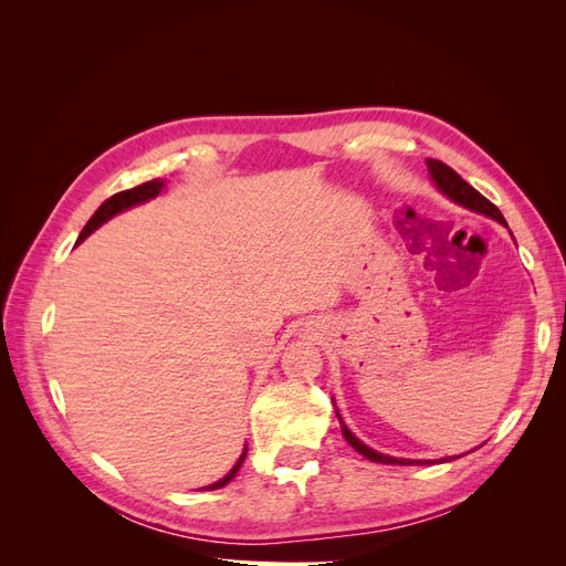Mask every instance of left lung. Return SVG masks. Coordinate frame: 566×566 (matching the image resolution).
<instances>
[{"label": "left lung", "instance_id": "8db88e82", "mask_svg": "<svg viewBox=\"0 0 566 566\" xmlns=\"http://www.w3.org/2000/svg\"><path fill=\"white\" fill-rule=\"evenodd\" d=\"M427 169H430V179H432V184L439 188V193L447 196L451 202L460 205V208H465V210H472V212H476V214L491 217V219L499 221V224L507 227V221L503 219L501 210L495 208L493 202H489L482 193H479L476 188H472L458 172H453V169H451L449 165H443V163H439V160L427 158ZM333 403H335V401H333ZM335 413H337V420H339V427H342V437H345V439L349 441V447H352L354 451H358L364 458H368V460H373V462H382V465H434V462H439V460L394 458V455H385V453L373 451L370 447H366V443H364L361 439L354 437V432L345 424V420L339 418V410H337V408H335ZM455 458H460V455L441 458V462H449V460H455Z\"/></svg>", "mask_w": 566, "mask_h": 566}]
</instances>
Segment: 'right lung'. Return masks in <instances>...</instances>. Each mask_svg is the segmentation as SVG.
Segmentation results:
<instances>
[{"instance_id": "right-lung-1", "label": "right lung", "mask_w": 566, "mask_h": 566, "mask_svg": "<svg viewBox=\"0 0 566 566\" xmlns=\"http://www.w3.org/2000/svg\"><path fill=\"white\" fill-rule=\"evenodd\" d=\"M163 188H165V181H163V179H153V181H146V184H142V186L129 188V191L111 196L106 202H101V208L92 214V219L87 221V224H84V229H82V233H80L75 245H80V243L84 241V238H90L98 227H104L106 221L113 219L115 214L125 212V210H129V208H136V205H144V202H148V200H153V198H158V196L163 193ZM245 455H248V447L243 449L241 458L235 460V465H233L224 476H221L219 482H214V484H210V486H202L200 491H214V489L227 486V484L231 482V479L238 474V470H241Z\"/></svg>"}]
</instances>
